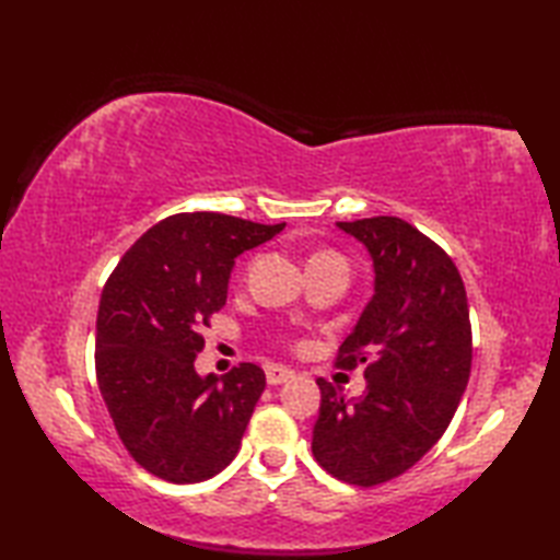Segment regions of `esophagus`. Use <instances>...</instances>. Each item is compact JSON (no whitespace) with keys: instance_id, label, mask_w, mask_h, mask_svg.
Instances as JSON below:
<instances>
[{"instance_id":"1","label":"esophagus","mask_w":560,"mask_h":560,"mask_svg":"<svg viewBox=\"0 0 560 560\" xmlns=\"http://www.w3.org/2000/svg\"><path fill=\"white\" fill-rule=\"evenodd\" d=\"M295 373L287 365H267V383L269 385H281V383H289L293 380Z\"/></svg>"}]
</instances>
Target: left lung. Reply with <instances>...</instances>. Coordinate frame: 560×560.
<instances>
[{
    "mask_svg": "<svg viewBox=\"0 0 560 560\" xmlns=\"http://www.w3.org/2000/svg\"><path fill=\"white\" fill-rule=\"evenodd\" d=\"M373 261V299L339 349L365 363L361 397L319 377L313 455L337 479L375 486L413 467L445 433L471 371L469 303L443 249L395 217L339 221Z\"/></svg>",
    "mask_w": 560,
    "mask_h": 560,
    "instance_id": "8db88e82",
    "label": "left lung"
}]
</instances>
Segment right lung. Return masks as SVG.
Instances as JSON below:
<instances>
[{
    "mask_svg": "<svg viewBox=\"0 0 560 560\" xmlns=\"http://www.w3.org/2000/svg\"><path fill=\"white\" fill-rule=\"evenodd\" d=\"M287 223L225 213H175L127 249L105 283L96 323V375L115 431L141 467L197 483L229 467L241 447L265 371L241 363L199 375L201 329L229 299L235 259Z\"/></svg>",
    "mask_w": 560,
    "mask_h": 560,
    "instance_id": "right-lung-1",
    "label": "right lung"
}]
</instances>
